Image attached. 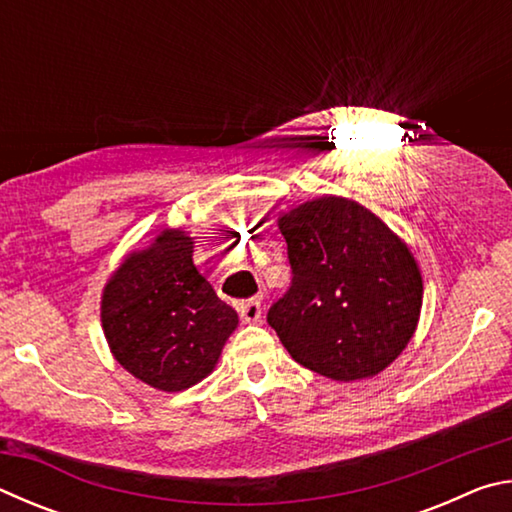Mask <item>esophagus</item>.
Listing matches in <instances>:
<instances>
[{
	"label": "esophagus",
	"instance_id": "1",
	"mask_svg": "<svg viewBox=\"0 0 512 512\" xmlns=\"http://www.w3.org/2000/svg\"><path fill=\"white\" fill-rule=\"evenodd\" d=\"M239 314H241V320H244V323H259V318H262V302L259 300H246V302H241V307H239Z\"/></svg>",
	"mask_w": 512,
	"mask_h": 512
}]
</instances>
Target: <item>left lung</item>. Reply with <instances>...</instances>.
Segmentation results:
<instances>
[{
	"instance_id": "obj_1",
	"label": "left lung",
	"mask_w": 512,
	"mask_h": 512,
	"mask_svg": "<svg viewBox=\"0 0 512 512\" xmlns=\"http://www.w3.org/2000/svg\"><path fill=\"white\" fill-rule=\"evenodd\" d=\"M291 287L268 309L300 366L336 381L377 375L418 327L422 275L409 246L366 207L323 196L282 214Z\"/></svg>"
}]
</instances>
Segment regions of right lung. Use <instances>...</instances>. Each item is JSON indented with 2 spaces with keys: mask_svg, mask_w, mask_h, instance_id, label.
I'll list each match as a JSON object with an SVG mask.
<instances>
[{
  "mask_svg": "<svg viewBox=\"0 0 512 512\" xmlns=\"http://www.w3.org/2000/svg\"><path fill=\"white\" fill-rule=\"evenodd\" d=\"M192 255L187 232L162 230L121 262L101 298L110 352L133 377L167 393L210 375L239 323Z\"/></svg>",
  "mask_w": 512,
  "mask_h": 512,
  "instance_id": "right-lung-1",
  "label": "right lung"
}]
</instances>
